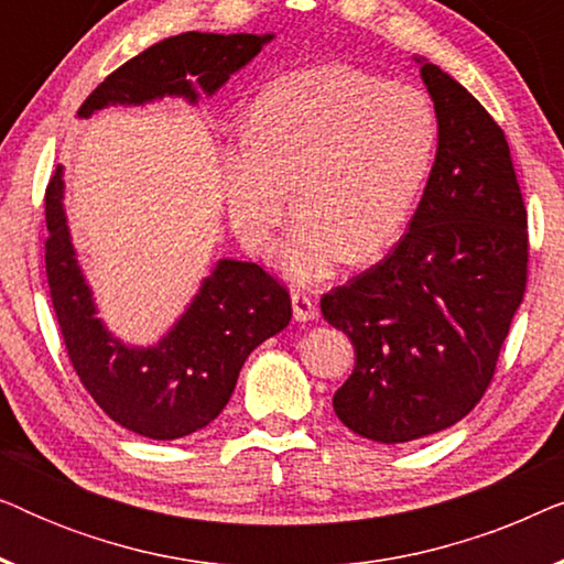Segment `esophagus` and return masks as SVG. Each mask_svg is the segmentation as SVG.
<instances>
[{
	"label": "esophagus",
	"mask_w": 564,
	"mask_h": 564,
	"mask_svg": "<svg viewBox=\"0 0 564 564\" xmlns=\"http://www.w3.org/2000/svg\"><path fill=\"white\" fill-rule=\"evenodd\" d=\"M292 318H295L297 323L315 321V318H318V307H315L311 297H305V295H300V292H295V295H292Z\"/></svg>",
	"instance_id": "1"
}]
</instances>
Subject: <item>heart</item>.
<instances>
[{"mask_svg":"<svg viewBox=\"0 0 564 564\" xmlns=\"http://www.w3.org/2000/svg\"><path fill=\"white\" fill-rule=\"evenodd\" d=\"M438 120L426 91L328 64L276 76L253 99L246 141L220 159L238 238L267 249L292 205L280 249L297 282L372 264L400 241L434 166Z\"/></svg>","mask_w":564,"mask_h":564,"instance_id":"b5f03b06","label":"heart"}]
</instances>
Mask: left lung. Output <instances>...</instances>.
<instances>
[{
    "instance_id": "left-lung-1",
    "label": "left lung",
    "mask_w": 564,
    "mask_h": 564,
    "mask_svg": "<svg viewBox=\"0 0 564 564\" xmlns=\"http://www.w3.org/2000/svg\"><path fill=\"white\" fill-rule=\"evenodd\" d=\"M436 159L390 257L321 297L354 346L338 421L380 444L444 431L477 405L527 290V207L503 130L431 61Z\"/></svg>"
}]
</instances>
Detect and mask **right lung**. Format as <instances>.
<instances>
[{
	"label": "right lung",
	"instance_id": "add662e5",
	"mask_svg": "<svg viewBox=\"0 0 564 564\" xmlns=\"http://www.w3.org/2000/svg\"><path fill=\"white\" fill-rule=\"evenodd\" d=\"M274 33H182L112 72L79 107H143L164 97L197 105L259 56ZM64 166L45 192V272L68 359L95 403L122 429L174 442L218 419L249 354L292 318L288 290L251 261L218 259L156 344H126L97 315L64 210Z\"/></svg>",
	"mask_w": 564,
	"mask_h": 564
}]
</instances>
